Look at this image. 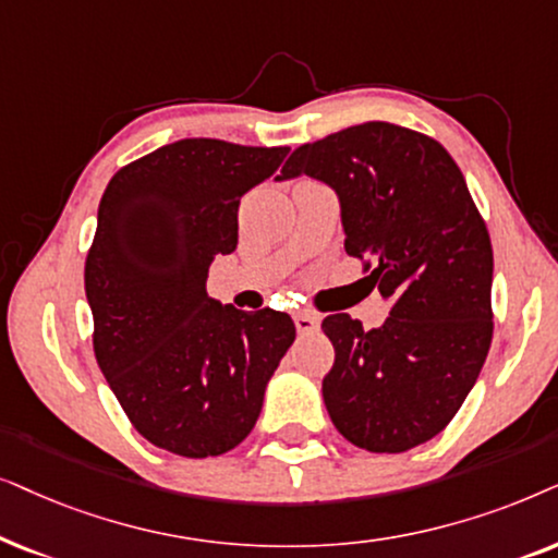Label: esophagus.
Masks as SVG:
<instances>
[{
	"label": "esophagus",
	"instance_id": "esophagus-1",
	"mask_svg": "<svg viewBox=\"0 0 558 558\" xmlns=\"http://www.w3.org/2000/svg\"><path fill=\"white\" fill-rule=\"evenodd\" d=\"M295 329H299V333H314V331H318V316L316 314H311V311H299V314H295Z\"/></svg>",
	"mask_w": 558,
	"mask_h": 558
}]
</instances>
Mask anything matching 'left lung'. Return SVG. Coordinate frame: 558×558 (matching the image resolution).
Wrapping results in <instances>:
<instances>
[{
	"label": "left lung",
	"mask_w": 558,
	"mask_h": 558,
	"mask_svg": "<svg viewBox=\"0 0 558 558\" xmlns=\"http://www.w3.org/2000/svg\"><path fill=\"white\" fill-rule=\"evenodd\" d=\"M311 175L337 191L347 255L392 303L380 329L331 314L324 403L354 447L400 454L454 418L493 341V244L444 145L390 122L301 145L278 181Z\"/></svg>",
	"instance_id": "left-lung-1"
}]
</instances>
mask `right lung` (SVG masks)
<instances>
[{
	"instance_id": "obj_1",
	"label": "right lung",
	"mask_w": 558,
	"mask_h": 558,
	"mask_svg": "<svg viewBox=\"0 0 558 558\" xmlns=\"http://www.w3.org/2000/svg\"><path fill=\"white\" fill-rule=\"evenodd\" d=\"M288 147L211 137L162 145L119 168L86 255L94 354L132 426L173 454L219 457L247 439L295 326L206 293L209 265L236 247L240 198Z\"/></svg>"
}]
</instances>
